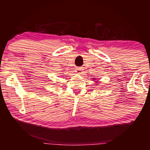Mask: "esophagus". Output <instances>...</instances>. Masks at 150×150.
Wrapping results in <instances>:
<instances>
[{
	"mask_svg": "<svg viewBox=\"0 0 150 150\" xmlns=\"http://www.w3.org/2000/svg\"><path fill=\"white\" fill-rule=\"evenodd\" d=\"M76 72L79 73V74H81L82 72L81 67H77V68H76Z\"/></svg>",
	"mask_w": 150,
	"mask_h": 150,
	"instance_id": "esophagus-1",
	"label": "esophagus"
}]
</instances>
